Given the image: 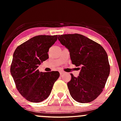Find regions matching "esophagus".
Masks as SVG:
<instances>
[{
    "mask_svg": "<svg viewBox=\"0 0 121 121\" xmlns=\"http://www.w3.org/2000/svg\"><path fill=\"white\" fill-rule=\"evenodd\" d=\"M64 72H63V71H60V74L61 75H63V74H64Z\"/></svg>",
    "mask_w": 121,
    "mask_h": 121,
    "instance_id": "34e87169",
    "label": "esophagus"
}]
</instances>
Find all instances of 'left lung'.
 <instances>
[{
  "mask_svg": "<svg viewBox=\"0 0 121 121\" xmlns=\"http://www.w3.org/2000/svg\"><path fill=\"white\" fill-rule=\"evenodd\" d=\"M58 40L68 50L72 64L80 67L79 76L71 74L67 83L69 94L77 102L88 103L102 92L110 73L108 55L100 44L83 35H58Z\"/></svg>",
  "mask_w": 121,
  "mask_h": 121,
  "instance_id": "8db88e82",
  "label": "left lung"
}]
</instances>
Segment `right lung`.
Wrapping results in <instances>:
<instances>
[{"mask_svg":"<svg viewBox=\"0 0 121 121\" xmlns=\"http://www.w3.org/2000/svg\"><path fill=\"white\" fill-rule=\"evenodd\" d=\"M57 40V35H40L18 46L13 56L10 73L18 91L26 99L40 102L48 98L58 71L40 72L37 68L48 58L49 48Z\"/></svg>","mask_w":121,"mask_h":121,"instance_id":"add662e5","label":"right lung"}]
</instances>
